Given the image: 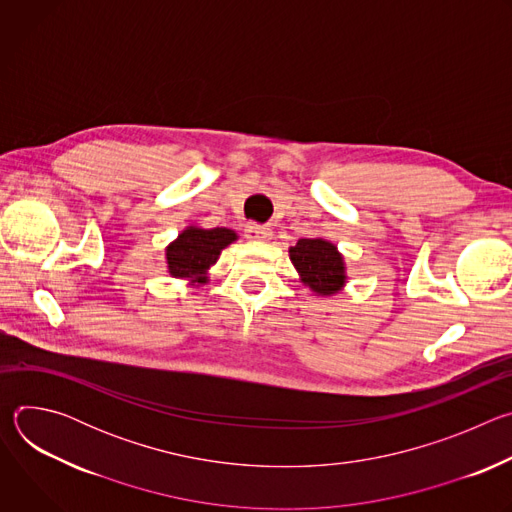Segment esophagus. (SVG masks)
<instances>
[{
  "mask_svg": "<svg viewBox=\"0 0 512 512\" xmlns=\"http://www.w3.org/2000/svg\"><path fill=\"white\" fill-rule=\"evenodd\" d=\"M245 237L249 241H269L271 239V229L265 225H257V223H249L245 227Z\"/></svg>",
  "mask_w": 512,
  "mask_h": 512,
  "instance_id": "1",
  "label": "esophagus"
}]
</instances>
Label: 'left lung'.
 Instances as JSON below:
<instances>
[{
  "instance_id": "8db88e82",
  "label": "left lung",
  "mask_w": 512,
  "mask_h": 512,
  "mask_svg": "<svg viewBox=\"0 0 512 512\" xmlns=\"http://www.w3.org/2000/svg\"><path fill=\"white\" fill-rule=\"evenodd\" d=\"M289 257L318 294H334L344 283V265L336 247L324 239H300Z\"/></svg>"
}]
</instances>
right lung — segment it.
I'll return each mask as SVG.
<instances>
[{"label":"right lung","instance_id":"add662e5","mask_svg":"<svg viewBox=\"0 0 512 512\" xmlns=\"http://www.w3.org/2000/svg\"><path fill=\"white\" fill-rule=\"evenodd\" d=\"M237 235L229 229H194L184 231L176 243L168 247V267L174 277H192L204 273L221 251L231 245ZM206 277H198V283H204Z\"/></svg>","mask_w":512,"mask_h":512}]
</instances>
